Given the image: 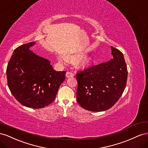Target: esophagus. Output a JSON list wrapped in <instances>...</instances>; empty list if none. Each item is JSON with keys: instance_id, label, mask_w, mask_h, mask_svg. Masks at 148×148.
Returning a JSON list of instances; mask_svg holds the SVG:
<instances>
[{"instance_id": "1", "label": "esophagus", "mask_w": 148, "mask_h": 148, "mask_svg": "<svg viewBox=\"0 0 148 148\" xmlns=\"http://www.w3.org/2000/svg\"><path fill=\"white\" fill-rule=\"evenodd\" d=\"M74 74L73 73H71V72H67L66 74V77H73L74 76Z\"/></svg>"}]
</instances>
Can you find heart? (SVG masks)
<instances>
[{"label": "heart", "instance_id": "heart-1", "mask_svg": "<svg viewBox=\"0 0 148 148\" xmlns=\"http://www.w3.org/2000/svg\"><path fill=\"white\" fill-rule=\"evenodd\" d=\"M65 60L69 62H73L77 59L75 62V65L79 69H86L89 66L92 61V57L89 54H85L81 56V53H75L74 54H67L64 56ZM58 60L61 62H64V60L61 57H58Z\"/></svg>", "mask_w": 148, "mask_h": 148}]
</instances>
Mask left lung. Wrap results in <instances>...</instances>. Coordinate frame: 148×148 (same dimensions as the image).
<instances>
[{
  "label": "left lung",
  "mask_w": 148,
  "mask_h": 148,
  "mask_svg": "<svg viewBox=\"0 0 148 148\" xmlns=\"http://www.w3.org/2000/svg\"><path fill=\"white\" fill-rule=\"evenodd\" d=\"M111 49L110 60L76 74L77 101L87 110L102 112L111 108L126 87L128 71L123 54L113 46Z\"/></svg>",
  "instance_id": "obj_1"
}]
</instances>
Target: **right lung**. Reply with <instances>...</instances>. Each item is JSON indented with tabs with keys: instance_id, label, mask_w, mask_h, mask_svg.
<instances>
[{
	"instance_id": "1",
	"label": "right lung",
	"mask_w": 148,
	"mask_h": 148,
	"mask_svg": "<svg viewBox=\"0 0 148 148\" xmlns=\"http://www.w3.org/2000/svg\"><path fill=\"white\" fill-rule=\"evenodd\" d=\"M35 45V42H30L14 51L6 74L8 88L21 104L41 108L55 99L59 87L65 80L66 72L54 70L48 60L29 49Z\"/></svg>"
}]
</instances>
